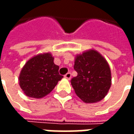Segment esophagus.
Returning <instances> with one entry per match:
<instances>
[{
    "label": "esophagus",
    "instance_id": "34e87169",
    "mask_svg": "<svg viewBox=\"0 0 134 134\" xmlns=\"http://www.w3.org/2000/svg\"><path fill=\"white\" fill-rule=\"evenodd\" d=\"M71 76H72L71 73L68 72V73H67L65 75H64V77H65L66 79H67V80H70V79L71 78Z\"/></svg>",
    "mask_w": 134,
    "mask_h": 134
}]
</instances>
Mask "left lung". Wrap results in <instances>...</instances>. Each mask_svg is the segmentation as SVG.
<instances>
[{"mask_svg":"<svg viewBox=\"0 0 134 134\" xmlns=\"http://www.w3.org/2000/svg\"><path fill=\"white\" fill-rule=\"evenodd\" d=\"M74 69L77 77L71 80L76 95L85 103L100 101L106 96L111 86L109 64L100 54L89 49L77 54Z\"/></svg>","mask_w":134,"mask_h":134,"instance_id":"8db88e82","label":"left lung"}]
</instances>
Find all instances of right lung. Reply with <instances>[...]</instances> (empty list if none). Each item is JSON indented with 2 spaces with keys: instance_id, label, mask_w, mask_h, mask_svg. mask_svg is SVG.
<instances>
[{
  "instance_id": "obj_1",
  "label": "right lung",
  "mask_w": 134,
  "mask_h": 134,
  "mask_svg": "<svg viewBox=\"0 0 134 134\" xmlns=\"http://www.w3.org/2000/svg\"><path fill=\"white\" fill-rule=\"evenodd\" d=\"M62 77L59 74V66L54 63V57L47 52L38 54L26 62L19 82L26 96L39 99L51 93Z\"/></svg>"
}]
</instances>
